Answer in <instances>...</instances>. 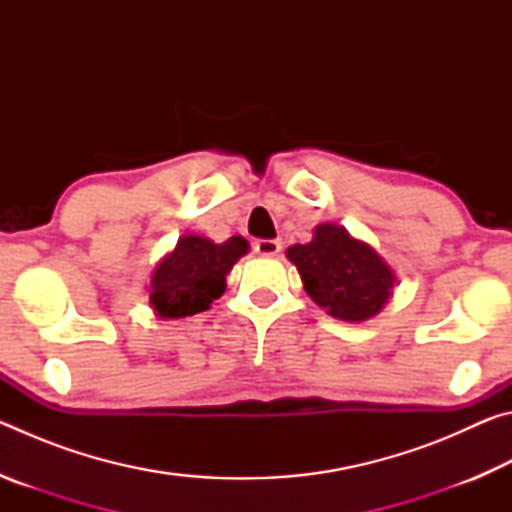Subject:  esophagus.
<instances>
[{
    "label": "esophagus",
    "instance_id": "esophagus-1",
    "mask_svg": "<svg viewBox=\"0 0 512 512\" xmlns=\"http://www.w3.org/2000/svg\"><path fill=\"white\" fill-rule=\"evenodd\" d=\"M253 248H255V253H259V255L273 257L282 250V241L280 239H257Z\"/></svg>",
    "mask_w": 512,
    "mask_h": 512
}]
</instances>
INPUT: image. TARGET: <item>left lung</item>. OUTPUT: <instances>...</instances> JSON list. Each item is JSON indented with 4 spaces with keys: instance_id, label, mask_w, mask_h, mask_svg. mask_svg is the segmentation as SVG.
<instances>
[{
    "instance_id": "1",
    "label": "left lung",
    "mask_w": 512,
    "mask_h": 512,
    "mask_svg": "<svg viewBox=\"0 0 512 512\" xmlns=\"http://www.w3.org/2000/svg\"><path fill=\"white\" fill-rule=\"evenodd\" d=\"M307 296L332 318L363 323L393 298V268L366 241L339 223H318L309 244L287 248Z\"/></svg>"
}]
</instances>
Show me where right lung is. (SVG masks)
Here are the masks:
<instances>
[{
  "instance_id": "right-lung-1",
  "label": "right lung",
  "mask_w": 512,
  "mask_h": 512,
  "mask_svg": "<svg viewBox=\"0 0 512 512\" xmlns=\"http://www.w3.org/2000/svg\"><path fill=\"white\" fill-rule=\"evenodd\" d=\"M248 241L235 235L223 244L201 235H183L176 248L153 268L149 305L162 320H180L210 309L225 291V277L248 253Z\"/></svg>"
}]
</instances>
